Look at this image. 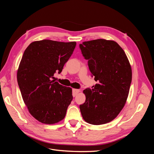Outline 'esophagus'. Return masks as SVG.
I'll return each instance as SVG.
<instances>
[{"mask_svg": "<svg viewBox=\"0 0 154 154\" xmlns=\"http://www.w3.org/2000/svg\"><path fill=\"white\" fill-rule=\"evenodd\" d=\"M79 92H80V90H78V89H72V96L74 97V96H76L78 93H79Z\"/></svg>", "mask_w": 154, "mask_h": 154, "instance_id": "esophagus-1", "label": "esophagus"}]
</instances>
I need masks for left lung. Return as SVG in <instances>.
<instances>
[{
	"label": "left lung",
	"mask_w": 154,
	"mask_h": 154,
	"mask_svg": "<svg viewBox=\"0 0 154 154\" xmlns=\"http://www.w3.org/2000/svg\"><path fill=\"white\" fill-rule=\"evenodd\" d=\"M82 54L97 83L83 91L80 105L86 122L99 125L115 119L125 106L132 82V69L123 49L112 40L97 39L80 44Z\"/></svg>",
	"instance_id": "1"
}]
</instances>
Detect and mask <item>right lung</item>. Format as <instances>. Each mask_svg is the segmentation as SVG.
<instances>
[{
    "label": "right lung",
    "instance_id": "right-lung-1",
    "mask_svg": "<svg viewBox=\"0 0 154 154\" xmlns=\"http://www.w3.org/2000/svg\"><path fill=\"white\" fill-rule=\"evenodd\" d=\"M76 43L36 41L25 50L17 71L22 99L32 116L45 124L62 120L72 100V88L53 80L62 71Z\"/></svg>",
    "mask_w": 154,
    "mask_h": 154
}]
</instances>
